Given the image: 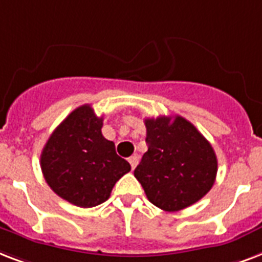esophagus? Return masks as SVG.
Returning <instances> with one entry per match:
<instances>
[{
	"mask_svg": "<svg viewBox=\"0 0 262 262\" xmlns=\"http://www.w3.org/2000/svg\"><path fill=\"white\" fill-rule=\"evenodd\" d=\"M138 161H139V157H138V156H131L128 159V163L131 164V168H133V169H135V167L138 165Z\"/></svg>",
	"mask_w": 262,
	"mask_h": 262,
	"instance_id": "obj_1",
	"label": "esophagus"
}]
</instances>
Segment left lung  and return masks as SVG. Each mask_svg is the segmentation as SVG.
<instances>
[{"instance_id":"8db88e82","label":"left lung","mask_w":262,"mask_h":262,"mask_svg":"<svg viewBox=\"0 0 262 262\" xmlns=\"http://www.w3.org/2000/svg\"><path fill=\"white\" fill-rule=\"evenodd\" d=\"M147 151L134 175L147 200L165 212L200 201L217 173L216 154L202 134L182 116L146 119Z\"/></svg>"}]
</instances>
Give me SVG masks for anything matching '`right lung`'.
Wrapping results in <instances>:
<instances>
[{
	"label": "right lung",
	"instance_id": "add662e5",
	"mask_svg": "<svg viewBox=\"0 0 262 262\" xmlns=\"http://www.w3.org/2000/svg\"><path fill=\"white\" fill-rule=\"evenodd\" d=\"M102 121L90 105L79 106L54 129L40 154L46 183L80 208L105 202L117 180L131 171L115 143L103 138Z\"/></svg>",
	"mask_w": 262,
	"mask_h": 262
}]
</instances>
